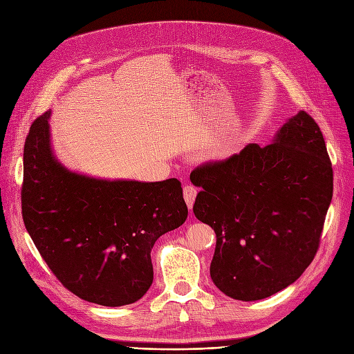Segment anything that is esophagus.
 <instances>
[{"instance_id": "1", "label": "esophagus", "mask_w": 354, "mask_h": 354, "mask_svg": "<svg viewBox=\"0 0 354 354\" xmlns=\"http://www.w3.org/2000/svg\"><path fill=\"white\" fill-rule=\"evenodd\" d=\"M196 194H198V191L195 187H192V185H185L183 187V198H185V202H187L189 209H192V207H194Z\"/></svg>"}]
</instances>
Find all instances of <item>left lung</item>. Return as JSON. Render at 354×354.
I'll list each match as a JSON object with an SVG mask.
<instances>
[{
	"label": "left lung",
	"mask_w": 354,
	"mask_h": 354,
	"mask_svg": "<svg viewBox=\"0 0 354 354\" xmlns=\"http://www.w3.org/2000/svg\"><path fill=\"white\" fill-rule=\"evenodd\" d=\"M194 214L216 234L214 284L231 299L263 300L311 264L333 196V167L319 124L299 111L272 143L247 145L191 174Z\"/></svg>",
	"instance_id": "obj_1"
}]
</instances>
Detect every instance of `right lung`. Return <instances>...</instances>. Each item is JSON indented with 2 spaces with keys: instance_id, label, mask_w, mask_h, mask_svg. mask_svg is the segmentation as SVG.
Instances as JSON below:
<instances>
[{
  "instance_id": "add662e5",
  "label": "right lung",
  "mask_w": 354,
  "mask_h": 354,
  "mask_svg": "<svg viewBox=\"0 0 354 354\" xmlns=\"http://www.w3.org/2000/svg\"><path fill=\"white\" fill-rule=\"evenodd\" d=\"M48 119L34 120L24 145V225L68 291L106 307L132 304L152 286L156 239L187 221L180 182L71 172L53 155Z\"/></svg>"
}]
</instances>
